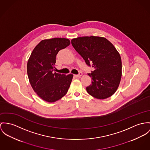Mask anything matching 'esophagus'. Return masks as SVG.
<instances>
[{
  "mask_svg": "<svg viewBox=\"0 0 150 150\" xmlns=\"http://www.w3.org/2000/svg\"><path fill=\"white\" fill-rule=\"evenodd\" d=\"M82 75H83V74H82L81 72H79V74H78V75H75V76L76 77V78H80L81 76H82Z\"/></svg>",
  "mask_w": 150,
  "mask_h": 150,
  "instance_id": "esophagus-1",
  "label": "esophagus"
}]
</instances>
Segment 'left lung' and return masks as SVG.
I'll return each mask as SVG.
<instances>
[{
  "label": "left lung",
  "instance_id": "8db88e82",
  "mask_svg": "<svg viewBox=\"0 0 150 150\" xmlns=\"http://www.w3.org/2000/svg\"><path fill=\"white\" fill-rule=\"evenodd\" d=\"M71 44L88 66L92 63L93 71L88 74L92 83L87 92L99 99L111 96L122 77V60L115 47L105 38L95 36L72 39Z\"/></svg>",
  "mask_w": 150,
  "mask_h": 150
}]
</instances>
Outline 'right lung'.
<instances>
[{
  "mask_svg": "<svg viewBox=\"0 0 150 150\" xmlns=\"http://www.w3.org/2000/svg\"><path fill=\"white\" fill-rule=\"evenodd\" d=\"M69 39L55 38L42 40L33 50L27 62L28 79L36 94L47 102L53 103L68 91L73 75L54 72L56 55L69 46Z\"/></svg>",
  "mask_w": 150,
  "mask_h": 150,
  "instance_id": "right-lung-1",
  "label": "right lung"
}]
</instances>
